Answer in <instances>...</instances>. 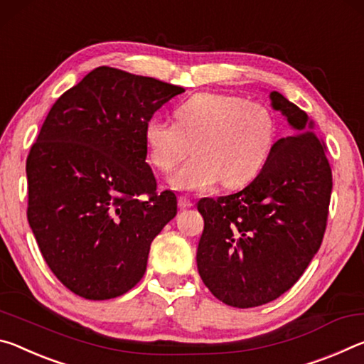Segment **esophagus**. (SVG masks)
<instances>
[{"label": "esophagus", "instance_id": "obj_1", "mask_svg": "<svg viewBox=\"0 0 364 364\" xmlns=\"http://www.w3.org/2000/svg\"><path fill=\"white\" fill-rule=\"evenodd\" d=\"M193 206V201L188 198V196H183V195H181L178 196V208H181V210H187V208H192Z\"/></svg>", "mask_w": 364, "mask_h": 364}]
</instances>
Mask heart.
<instances>
[{
	"label": "heart",
	"mask_w": 364,
	"mask_h": 364,
	"mask_svg": "<svg viewBox=\"0 0 364 364\" xmlns=\"http://www.w3.org/2000/svg\"><path fill=\"white\" fill-rule=\"evenodd\" d=\"M174 122L151 117L145 126L148 161L171 172L190 153L196 156L171 177L177 190L203 192L221 181L225 188L247 186L269 159L277 135L272 111L235 95L195 93L174 109Z\"/></svg>",
	"instance_id": "1"
}]
</instances>
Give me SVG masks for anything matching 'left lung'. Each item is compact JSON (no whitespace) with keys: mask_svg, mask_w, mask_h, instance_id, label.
Here are the masks:
<instances>
[{"mask_svg":"<svg viewBox=\"0 0 364 364\" xmlns=\"http://www.w3.org/2000/svg\"><path fill=\"white\" fill-rule=\"evenodd\" d=\"M272 108L290 135L240 192L201 198L205 229L196 250L201 281L218 300L253 308L276 300L301 277L323 242L332 171L324 140L306 112L279 92Z\"/></svg>","mask_w":364,"mask_h":364,"instance_id":"obj_1","label":"left lung"}]
</instances>
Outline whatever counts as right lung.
<instances>
[{"mask_svg":"<svg viewBox=\"0 0 364 364\" xmlns=\"http://www.w3.org/2000/svg\"><path fill=\"white\" fill-rule=\"evenodd\" d=\"M182 87L93 69L56 100L27 156V219L46 264L87 300L140 282L153 238L177 214L146 164L145 126Z\"/></svg>","mask_w":364,"mask_h":364,"instance_id":"1","label":"right lung"}]
</instances>
